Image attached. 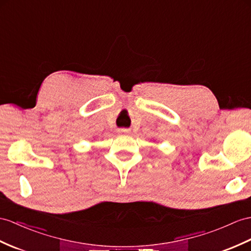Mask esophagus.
I'll return each instance as SVG.
<instances>
[{"mask_svg":"<svg viewBox=\"0 0 251 251\" xmlns=\"http://www.w3.org/2000/svg\"><path fill=\"white\" fill-rule=\"evenodd\" d=\"M120 133L127 134V133H130V130H127V129H121V130H120Z\"/></svg>","mask_w":251,"mask_h":251,"instance_id":"esophagus-1","label":"esophagus"}]
</instances>
